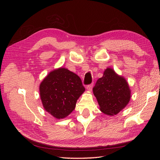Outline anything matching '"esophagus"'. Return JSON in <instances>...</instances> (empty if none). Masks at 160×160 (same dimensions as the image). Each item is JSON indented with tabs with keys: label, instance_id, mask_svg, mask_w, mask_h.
<instances>
[{
	"label": "esophagus",
	"instance_id": "esophagus-1",
	"mask_svg": "<svg viewBox=\"0 0 160 160\" xmlns=\"http://www.w3.org/2000/svg\"><path fill=\"white\" fill-rule=\"evenodd\" d=\"M92 88H93V84H90L87 86V89L89 91H92Z\"/></svg>",
	"mask_w": 160,
	"mask_h": 160
}]
</instances>
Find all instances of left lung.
Returning a JSON list of instances; mask_svg holds the SVG:
<instances>
[{"instance_id":"8db88e82","label":"left lung","mask_w":160,"mask_h":160,"mask_svg":"<svg viewBox=\"0 0 160 160\" xmlns=\"http://www.w3.org/2000/svg\"><path fill=\"white\" fill-rule=\"evenodd\" d=\"M100 110L105 114H118L126 106L131 98L129 85L123 77L119 76L111 68L103 72L93 88Z\"/></svg>"}]
</instances>
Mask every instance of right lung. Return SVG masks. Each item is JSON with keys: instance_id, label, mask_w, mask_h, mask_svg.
Masks as SVG:
<instances>
[{"instance_id": "obj_1", "label": "right lung", "mask_w": 160, "mask_h": 160, "mask_svg": "<svg viewBox=\"0 0 160 160\" xmlns=\"http://www.w3.org/2000/svg\"><path fill=\"white\" fill-rule=\"evenodd\" d=\"M45 109L57 119H62L74 110L77 99L85 89L80 77L68 69L51 71L39 87Z\"/></svg>"}]
</instances>
